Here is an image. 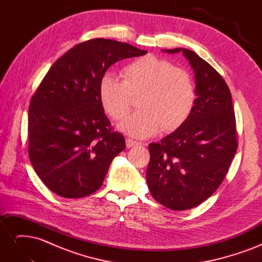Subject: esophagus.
I'll return each instance as SVG.
<instances>
[{
	"label": "esophagus",
	"mask_w": 262,
	"mask_h": 262,
	"mask_svg": "<svg viewBox=\"0 0 262 262\" xmlns=\"http://www.w3.org/2000/svg\"><path fill=\"white\" fill-rule=\"evenodd\" d=\"M125 144H126V147L130 148V147H134V146L139 145L140 143H139V142H137V141H133L132 139H126L125 140Z\"/></svg>",
	"instance_id": "34e87169"
}]
</instances>
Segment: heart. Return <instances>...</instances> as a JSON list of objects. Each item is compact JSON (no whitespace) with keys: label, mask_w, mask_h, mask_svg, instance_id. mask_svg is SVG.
<instances>
[{"label":"heart","mask_w":262,"mask_h":262,"mask_svg":"<svg viewBox=\"0 0 262 262\" xmlns=\"http://www.w3.org/2000/svg\"><path fill=\"white\" fill-rule=\"evenodd\" d=\"M123 81L112 74L102 76L99 98L105 112L115 120L130 113L132 96L142 94L139 112L119 123L120 131L136 139H147L162 129L170 132L184 123L195 100L191 76L170 62L146 55L122 71Z\"/></svg>","instance_id":"1"}]
</instances>
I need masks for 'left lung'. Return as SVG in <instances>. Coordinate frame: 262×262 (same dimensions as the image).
I'll list each match as a JSON object with an SVG mask.
<instances>
[{"label": "left lung", "instance_id": "obj_1", "mask_svg": "<svg viewBox=\"0 0 262 262\" xmlns=\"http://www.w3.org/2000/svg\"><path fill=\"white\" fill-rule=\"evenodd\" d=\"M195 80L194 105L177 130L150 143L146 181L154 199L173 211L192 209L222 184L237 149L232 95L225 81L207 61L185 49Z\"/></svg>", "mask_w": 262, "mask_h": 262}]
</instances>
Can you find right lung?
<instances>
[{
    "label": "right lung",
    "instance_id": "right-lung-1",
    "mask_svg": "<svg viewBox=\"0 0 262 262\" xmlns=\"http://www.w3.org/2000/svg\"><path fill=\"white\" fill-rule=\"evenodd\" d=\"M146 53L125 42L92 39L63 54L43 77L28 110V154L55 194L76 199L101 187L125 140L104 113L100 80L114 63Z\"/></svg>",
    "mask_w": 262,
    "mask_h": 262
}]
</instances>
